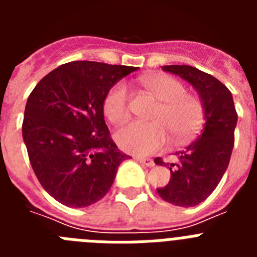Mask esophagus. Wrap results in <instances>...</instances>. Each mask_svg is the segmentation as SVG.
Masks as SVG:
<instances>
[{"mask_svg": "<svg viewBox=\"0 0 257 257\" xmlns=\"http://www.w3.org/2000/svg\"><path fill=\"white\" fill-rule=\"evenodd\" d=\"M136 161H139L140 163H143V165L148 166V167H153L154 166V161L151 160V158H144V157H134Z\"/></svg>", "mask_w": 257, "mask_h": 257, "instance_id": "obj_1", "label": "esophagus"}]
</instances>
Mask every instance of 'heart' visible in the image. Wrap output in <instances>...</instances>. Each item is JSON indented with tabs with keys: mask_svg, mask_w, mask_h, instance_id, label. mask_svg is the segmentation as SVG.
<instances>
[{
	"mask_svg": "<svg viewBox=\"0 0 257 257\" xmlns=\"http://www.w3.org/2000/svg\"><path fill=\"white\" fill-rule=\"evenodd\" d=\"M140 85L158 101L151 114L152 122L136 121L115 133V143L124 152L151 154L165 145L167 135L172 144L181 145L201 131L205 123V108L196 96L185 94L178 79L166 74H147ZM104 113L113 124H122L130 118L128 91L117 82L104 99Z\"/></svg>",
	"mask_w": 257,
	"mask_h": 257,
	"instance_id": "1",
	"label": "heart"
}]
</instances>
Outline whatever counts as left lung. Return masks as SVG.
Wrapping results in <instances>:
<instances>
[{
  "mask_svg": "<svg viewBox=\"0 0 257 257\" xmlns=\"http://www.w3.org/2000/svg\"><path fill=\"white\" fill-rule=\"evenodd\" d=\"M162 69L190 83L205 108L202 134L184 151L175 153L176 161L167 163L171 172L169 184L157 188L163 201L193 207L210 196L228 169L238 115L231 92L213 76L190 65H163ZM154 162L165 165L160 157Z\"/></svg>",
  "mask_w": 257,
  "mask_h": 257,
  "instance_id": "left-lung-1",
  "label": "left lung"
}]
</instances>
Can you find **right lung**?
Listing matches in <instances>:
<instances>
[{
    "label": "right lung",
    "mask_w": 257,
    "mask_h": 257,
    "mask_svg": "<svg viewBox=\"0 0 257 257\" xmlns=\"http://www.w3.org/2000/svg\"><path fill=\"white\" fill-rule=\"evenodd\" d=\"M138 67L70 61L41 79L27 100L23 140L32 169L52 198L87 207L112 187L119 163L104 119V99Z\"/></svg>",
    "instance_id": "add662e5"
}]
</instances>
